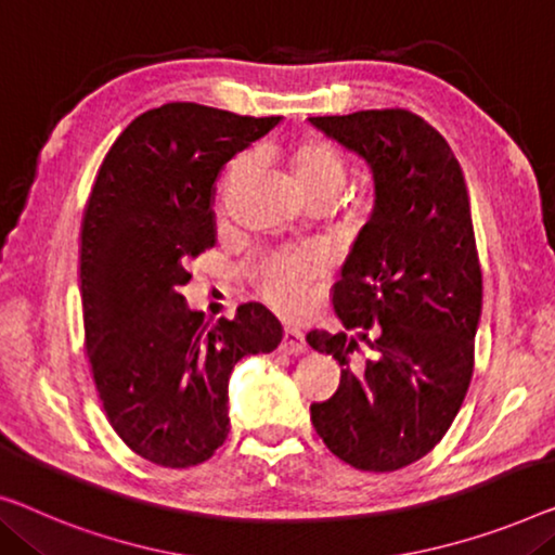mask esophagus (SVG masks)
I'll return each mask as SVG.
<instances>
[{
    "instance_id": "1",
    "label": "esophagus",
    "mask_w": 555,
    "mask_h": 555,
    "mask_svg": "<svg viewBox=\"0 0 555 555\" xmlns=\"http://www.w3.org/2000/svg\"><path fill=\"white\" fill-rule=\"evenodd\" d=\"M305 335L300 331H295V327H285L283 333V350L291 352V356H300V352H305Z\"/></svg>"
}]
</instances>
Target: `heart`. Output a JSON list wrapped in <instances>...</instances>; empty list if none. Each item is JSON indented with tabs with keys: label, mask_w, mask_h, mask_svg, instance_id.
I'll return each instance as SVG.
<instances>
[{
	"label": "heart",
	"mask_w": 555,
	"mask_h": 555,
	"mask_svg": "<svg viewBox=\"0 0 555 555\" xmlns=\"http://www.w3.org/2000/svg\"><path fill=\"white\" fill-rule=\"evenodd\" d=\"M287 170H291L297 192L308 199H333L343 190L348 178L343 152L333 142L320 138H302L287 147ZM250 157H240L232 163L228 178L222 182V195L250 172ZM320 278V260L312 253H275L264 255L250 268V280L258 287L262 300L285 315L302 310L308 293Z\"/></svg>",
	"instance_id": "obj_1"
}]
</instances>
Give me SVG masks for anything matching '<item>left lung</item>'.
I'll return each instance as SVG.
<instances>
[{
    "mask_svg": "<svg viewBox=\"0 0 555 555\" xmlns=\"http://www.w3.org/2000/svg\"><path fill=\"white\" fill-rule=\"evenodd\" d=\"M310 122L358 152L375 180L371 220L333 285L345 333H308L343 365L310 421L352 468L400 470L440 443L473 377L483 278L468 190L443 134L411 109Z\"/></svg>",
    "mask_w": 555,
    "mask_h": 555,
    "instance_id": "left-lung-1",
    "label": "left lung"
}]
</instances>
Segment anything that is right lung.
Masks as SVG:
<instances>
[{
  "label": "right lung",
  "instance_id": "right-lung-1",
  "mask_svg": "<svg viewBox=\"0 0 555 555\" xmlns=\"http://www.w3.org/2000/svg\"><path fill=\"white\" fill-rule=\"evenodd\" d=\"M278 122L167 102L125 127L94 178L79 232L85 352L112 430L155 465L190 468L218 451L232 367L283 340L260 302L207 327L180 293L190 260L215 245L222 165Z\"/></svg>",
  "mask_w": 555,
  "mask_h": 555
}]
</instances>
